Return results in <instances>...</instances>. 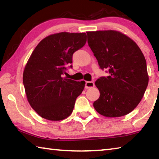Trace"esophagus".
<instances>
[{"label": "esophagus", "mask_w": 159, "mask_h": 159, "mask_svg": "<svg viewBox=\"0 0 159 159\" xmlns=\"http://www.w3.org/2000/svg\"><path fill=\"white\" fill-rule=\"evenodd\" d=\"M95 86V83H94L93 81H86L85 82V88L86 89H88V88H93Z\"/></svg>", "instance_id": "1"}]
</instances>
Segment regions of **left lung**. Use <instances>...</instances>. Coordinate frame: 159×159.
I'll return each mask as SVG.
<instances>
[{
    "label": "left lung",
    "mask_w": 159,
    "mask_h": 159,
    "mask_svg": "<svg viewBox=\"0 0 159 159\" xmlns=\"http://www.w3.org/2000/svg\"><path fill=\"white\" fill-rule=\"evenodd\" d=\"M86 33L99 66L108 69L110 74L96 80L100 95L94 102V108L106 117L129 114L140 102L149 83L143 53L135 42L120 31Z\"/></svg>",
    "instance_id": "8db88e82"
}]
</instances>
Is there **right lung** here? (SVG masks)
I'll list each match as a JSON object with an SVG mask.
<instances>
[{"mask_svg": "<svg viewBox=\"0 0 159 159\" xmlns=\"http://www.w3.org/2000/svg\"><path fill=\"white\" fill-rule=\"evenodd\" d=\"M86 41L85 33L51 34L31 53L24 70L23 83L29 103L41 117L57 121L73 111L85 82L68 79L62 75L67 64L72 63L74 52L84 46Z\"/></svg>", "mask_w": 159, "mask_h": 159, "instance_id": "add662e5", "label": "right lung"}]
</instances>
